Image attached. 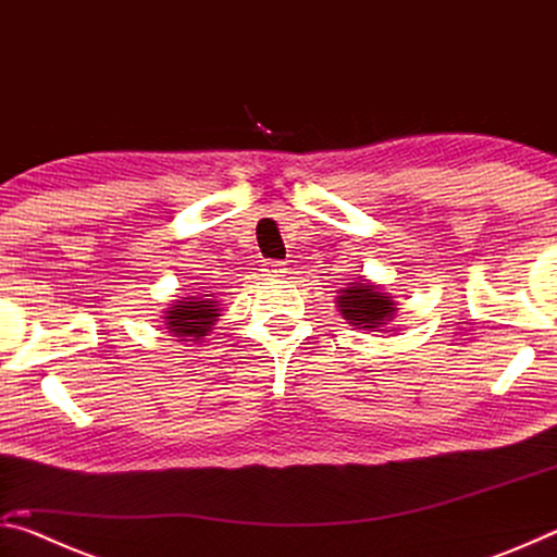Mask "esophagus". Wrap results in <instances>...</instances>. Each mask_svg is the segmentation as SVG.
<instances>
[{
    "mask_svg": "<svg viewBox=\"0 0 557 557\" xmlns=\"http://www.w3.org/2000/svg\"><path fill=\"white\" fill-rule=\"evenodd\" d=\"M262 272H265V277H285L287 265L282 260H265L262 262Z\"/></svg>",
    "mask_w": 557,
    "mask_h": 557,
    "instance_id": "esophagus-1",
    "label": "esophagus"
}]
</instances>
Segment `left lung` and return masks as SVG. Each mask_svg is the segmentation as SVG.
Masks as SVG:
<instances>
[{
	"instance_id": "1",
	"label": "left lung",
	"mask_w": 557,
	"mask_h": 557,
	"mask_svg": "<svg viewBox=\"0 0 557 557\" xmlns=\"http://www.w3.org/2000/svg\"><path fill=\"white\" fill-rule=\"evenodd\" d=\"M336 307L348 324L371 329V332H381V326L395 317L393 297L371 282H351L348 287L338 289Z\"/></svg>"
}]
</instances>
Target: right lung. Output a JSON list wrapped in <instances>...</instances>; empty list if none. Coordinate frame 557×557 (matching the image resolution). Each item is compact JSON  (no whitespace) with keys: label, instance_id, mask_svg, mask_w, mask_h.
Wrapping results in <instances>:
<instances>
[{"label":"right lung","instance_id":"obj_1","mask_svg":"<svg viewBox=\"0 0 557 557\" xmlns=\"http://www.w3.org/2000/svg\"><path fill=\"white\" fill-rule=\"evenodd\" d=\"M221 309L219 301L211 295H196L176 299L164 312V324L169 332L182 338V342H199L219 322Z\"/></svg>","mask_w":557,"mask_h":557}]
</instances>
